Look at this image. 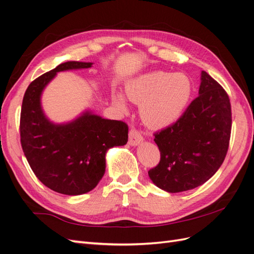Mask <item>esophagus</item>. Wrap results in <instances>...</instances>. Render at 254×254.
Listing matches in <instances>:
<instances>
[{
  "label": "esophagus",
  "instance_id": "obj_1",
  "mask_svg": "<svg viewBox=\"0 0 254 254\" xmlns=\"http://www.w3.org/2000/svg\"><path fill=\"white\" fill-rule=\"evenodd\" d=\"M143 141V135L139 130L135 128H131L129 131V144L130 145H137Z\"/></svg>",
  "mask_w": 254,
  "mask_h": 254
}]
</instances>
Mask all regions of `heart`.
<instances>
[{"mask_svg": "<svg viewBox=\"0 0 254 254\" xmlns=\"http://www.w3.org/2000/svg\"><path fill=\"white\" fill-rule=\"evenodd\" d=\"M126 94L130 101L141 104V118L152 128H162L178 121L191 95L190 79L183 73L149 72L129 80ZM113 103L121 109L128 108V99L114 93Z\"/></svg>", "mask_w": 254, "mask_h": 254, "instance_id": "b5f03b06", "label": "heart"}]
</instances>
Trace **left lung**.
<instances>
[{
  "label": "left lung",
  "instance_id": "obj_1",
  "mask_svg": "<svg viewBox=\"0 0 254 254\" xmlns=\"http://www.w3.org/2000/svg\"><path fill=\"white\" fill-rule=\"evenodd\" d=\"M231 127V104L227 92L202 71L199 95L178 121L153 133L160 162L148 171L149 178L170 193L201 186L224 162Z\"/></svg>",
  "mask_w": 254,
  "mask_h": 254
}]
</instances>
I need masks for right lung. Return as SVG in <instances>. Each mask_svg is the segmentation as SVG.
Here are the masks:
<instances>
[{"instance_id": "right-lung-1", "label": "right lung", "mask_w": 254, "mask_h": 254, "mask_svg": "<svg viewBox=\"0 0 254 254\" xmlns=\"http://www.w3.org/2000/svg\"><path fill=\"white\" fill-rule=\"evenodd\" d=\"M91 63L67 61L30 82L23 97L20 137L27 162L45 187L64 195L93 190L103 178L106 152L128 141V125L84 113L65 125H54L44 117L40 95L57 72L88 68Z\"/></svg>"}]
</instances>
